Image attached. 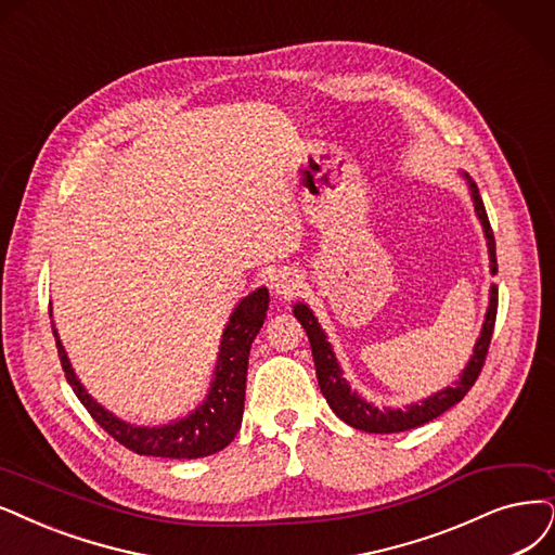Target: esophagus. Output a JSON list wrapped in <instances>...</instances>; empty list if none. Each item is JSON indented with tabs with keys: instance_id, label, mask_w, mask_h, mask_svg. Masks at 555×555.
I'll return each mask as SVG.
<instances>
[{
	"instance_id": "obj_1",
	"label": "esophagus",
	"mask_w": 555,
	"mask_h": 555,
	"mask_svg": "<svg viewBox=\"0 0 555 555\" xmlns=\"http://www.w3.org/2000/svg\"><path fill=\"white\" fill-rule=\"evenodd\" d=\"M270 288L279 297H291L299 288V276L291 270V267H281L270 279Z\"/></svg>"
}]
</instances>
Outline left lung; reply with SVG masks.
<instances>
[{
	"label": "left lung",
	"mask_w": 555,
	"mask_h": 555,
	"mask_svg": "<svg viewBox=\"0 0 555 555\" xmlns=\"http://www.w3.org/2000/svg\"><path fill=\"white\" fill-rule=\"evenodd\" d=\"M462 176L468 182V192H470V198H474V208H476V215L482 223V231H485V237H487L489 270H491V274H496L499 272V267H496V242H494V233H491V225H489V219H487V212H485V203L480 198L478 184L468 178V173H462ZM496 309H499V288H496V285H491V288H489V306H487L485 322H482V332H480V338L474 347V357L468 359L460 379L453 386H446L443 391H437L435 396H429L421 402L406 404L404 409H393V406L379 409V406L367 402L365 398H361L354 391V388L347 384V379L343 377L340 363H338V359L332 350V343L326 340V334L322 332V326H320L318 318L313 315L309 306L299 301V304L293 306V313L301 322V326L306 330V336H309V340H311L320 391L326 398V402H330V406L334 409V414L340 421H345L347 425L363 429V433L391 435V433H404V429H414L418 425L429 423L433 418L441 416L443 412H448L450 406H455L468 393V388L476 384V379L482 371V365H485L491 334H494Z\"/></svg>",
	"instance_id": "left-lung-1"
}]
</instances>
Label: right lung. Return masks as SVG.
<instances>
[{
    "mask_svg": "<svg viewBox=\"0 0 555 555\" xmlns=\"http://www.w3.org/2000/svg\"><path fill=\"white\" fill-rule=\"evenodd\" d=\"M267 306H270V293L267 288H258L246 295L231 313L225 324L219 359L215 365V377L210 382L208 396L184 418L171 421L169 425L141 427L120 421L105 406L98 404L87 388L77 379L64 345L52 324L56 350L64 367L66 379L73 386L79 402L87 406L93 421L112 435L120 446L130 448L137 455L149 457H171V460H196L219 453L229 446L242 425L244 414V388H246V367H249V350L256 334L264 322ZM52 315V311H50Z\"/></svg>",
    "mask_w": 555,
    "mask_h": 555,
    "instance_id": "obj_1",
    "label": "right lung"
}]
</instances>
